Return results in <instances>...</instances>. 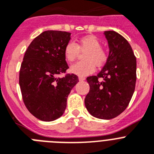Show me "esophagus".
<instances>
[{"instance_id":"1","label":"esophagus","mask_w":154,"mask_h":154,"mask_svg":"<svg viewBox=\"0 0 154 154\" xmlns=\"http://www.w3.org/2000/svg\"><path fill=\"white\" fill-rule=\"evenodd\" d=\"M78 79H79L80 81H83L85 80V77H82V76H79V77H78Z\"/></svg>"}]
</instances>
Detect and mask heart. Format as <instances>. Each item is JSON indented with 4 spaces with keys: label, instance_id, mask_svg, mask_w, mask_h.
I'll use <instances>...</instances> for the list:
<instances>
[{
    "label": "heart",
    "instance_id": "1",
    "mask_svg": "<svg viewBox=\"0 0 154 154\" xmlns=\"http://www.w3.org/2000/svg\"><path fill=\"white\" fill-rule=\"evenodd\" d=\"M79 51L85 52L83 59L85 61L78 62L70 67L71 73L78 76H85L93 73L95 66L100 67L105 64L107 54L101 47V42L96 37L92 35L85 36L74 42H69L64 48V56L69 63L77 59Z\"/></svg>",
    "mask_w": 154,
    "mask_h": 154
}]
</instances>
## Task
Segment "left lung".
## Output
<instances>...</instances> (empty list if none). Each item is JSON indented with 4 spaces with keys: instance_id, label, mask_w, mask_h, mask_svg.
<instances>
[{
    "instance_id": "8db88e82",
    "label": "left lung",
    "mask_w": 154,
    "mask_h": 154,
    "mask_svg": "<svg viewBox=\"0 0 154 154\" xmlns=\"http://www.w3.org/2000/svg\"><path fill=\"white\" fill-rule=\"evenodd\" d=\"M104 34L109 56L96 76L87 77L90 91L85 104L93 117L109 120L125 111L131 101L136 82V58L123 36L113 30Z\"/></svg>"
}]
</instances>
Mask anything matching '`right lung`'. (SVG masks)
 <instances>
[{
  "label": "right lung",
  "mask_w": 154,
  "mask_h": 154,
  "mask_svg": "<svg viewBox=\"0 0 154 154\" xmlns=\"http://www.w3.org/2000/svg\"><path fill=\"white\" fill-rule=\"evenodd\" d=\"M70 33L47 30L33 40L25 52L19 71L23 103L31 114L43 121H55L63 114L67 97L78 77L67 73L64 48Z\"/></svg>",
  "instance_id": "1"
}]
</instances>
